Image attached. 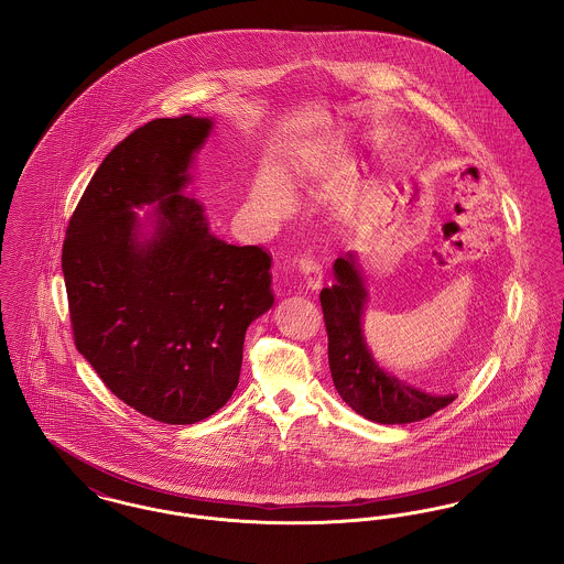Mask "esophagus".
Masks as SVG:
<instances>
[{
    "label": "esophagus",
    "instance_id": "obj_1",
    "mask_svg": "<svg viewBox=\"0 0 564 564\" xmlns=\"http://www.w3.org/2000/svg\"><path fill=\"white\" fill-rule=\"evenodd\" d=\"M297 270H300V274L306 279V285H308L311 290H317V288L322 285V264H319L313 256H308V253L300 256V258H297Z\"/></svg>",
    "mask_w": 564,
    "mask_h": 564
}]
</instances>
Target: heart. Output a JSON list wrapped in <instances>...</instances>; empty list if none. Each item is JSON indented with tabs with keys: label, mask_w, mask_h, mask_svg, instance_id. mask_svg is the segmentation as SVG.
I'll use <instances>...</instances> for the list:
<instances>
[{
	"label": "heart",
	"mask_w": 564,
	"mask_h": 564,
	"mask_svg": "<svg viewBox=\"0 0 564 564\" xmlns=\"http://www.w3.org/2000/svg\"><path fill=\"white\" fill-rule=\"evenodd\" d=\"M253 196H256L260 203H264V205L276 207V205L281 203V198H283V189L279 186V182H276L274 175L262 173V175L258 177L256 186H253Z\"/></svg>",
	"instance_id": "heart-1"
}]
</instances>
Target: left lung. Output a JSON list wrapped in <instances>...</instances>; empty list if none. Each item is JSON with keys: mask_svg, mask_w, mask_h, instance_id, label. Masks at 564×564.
Here are the masks:
<instances>
[{"mask_svg": "<svg viewBox=\"0 0 564 564\" xmlns=\"http://www.w3.org/2000/svg\"><path fill=\"white\" fill-rule=\"evenodd\" d=\"M334 285L323 288L319 300L329 372L340 398L357 414L382 425L416 423L455 402L456 395H431L378 368L361 332L368 294L352 253L334 262Z\"/></svg>", "mask_w": 564, "mask_h": 564, "instance_id": "1", "label": "left lung"}]
</instances>
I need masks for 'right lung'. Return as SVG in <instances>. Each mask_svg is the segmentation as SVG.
Listing matches in <instances>:
<instances>
[{
  "mask_svg": "<svg viewBox=\"0 0 564 564\" xmlns=\"http://www.w3.org/2000/svg\"><path fill=\"white\" fill-rule=\"evenodd\" d=\"M209 118H156L120 141L69 219L63 276L76 349L137 412L192 425L239 384L249 323L267 313L270 253L228 245L196 198L180 194ZM158 203L141 240L133 206Z\"/></svg>",
  "mask_w": 564,
  "mask_h": 564,
  "instance_id": "right-lung-1",
  "label": "right lung"
}]
</instances>
